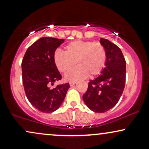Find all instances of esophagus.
I'll return each instance as SVG.
<instances>
[{
    "mask_svg": "<svg viewBox=\"0 0 149 149\" xmlns=\"http://www.w3.org/2000/svg\"><path fill=\"white\" fill-rule=\"evenodd\" d=\"M75 84H76V82H75V81H71V82H70V83H69L70 86H73V85H74Z\"/></svg>",
    "mask_w": 149,
    "mask_h": 149,
    "instance_id": "obj_1",
    "label": "esophagus"
}]
</instances>
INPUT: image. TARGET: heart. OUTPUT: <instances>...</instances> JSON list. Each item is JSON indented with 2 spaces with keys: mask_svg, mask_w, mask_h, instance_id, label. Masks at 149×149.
<instances>
[{
  "mask_svg": "<svg viewBox=\"0 0 149 149\" xmlns=\"http://www.w3.org/2000/svg\"><path fill=\"white\" fill-rule=\"evenodd\" d=\"M54 61L61 73L69 71L77 63L79 66L65 75V79L68 81H76L89 75L100 74L105 66L107 52L100 42L76 40L66 46L65 52L56 49Z\"/></svg>",
  "mask_w": 149,
  "mask_h": 149,
  "instance_id": "obj_1",
  "label": "heart"
}]
</instances>
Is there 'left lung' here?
<instances>
[{"mask_svg": "<svg viewBox=\"0 0 149 149\" xmlns=\"http://www.w3.org/2000/svg\"><path fill=\"white\" fill-rule=\"evenodd\" d=\"M100 43L107 52L106 66L100 76L90 80L83 96L89 109L96 113L107 112L118 102L126 75V61L120 49L107 39L101 38Z\"/></svg>", "mask_w": 149, "mask_h": 149, "instance_id": "obj_1", "label": "left lung"}]
</instances>
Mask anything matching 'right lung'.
Returning a JSON list of instances; mask_svg holds the SVG:
<instances>
[{"mask_svg": "<svg viewBox=\"0 0 149 149\" xmlns=\"http://www.w3.org/2000/svg\"><path fill=\"white\" fill-rule=\"evenodd\" d=\"M64 39L43 37L27 49L22 62V81L27 99L42 113H52L61 106L70 88L69 83L51 88L61 76L54 61L56 49Z\"/></svg>", "mask_w": 149, "mask_h": 149, "instance_id": "right-lung-1", "label": "right lung"}]
</instances>
